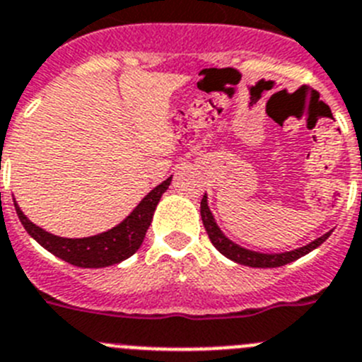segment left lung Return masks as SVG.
<instances>
[{
    "label": "left lung",
    "instance_id": "left-lung-1",
    "mask_svg": "<svg viewBox=\"0 0 362 362\" xmlns=\"http://www.w3.org/2000/svg\"><path fill=\"white\" fill-rule=\"evenodd\" d=\"M200 214H202V221H204V227L209 234V240L218 250H220L226 258L233 259V262L240 263V265H245V267H256V269H272V267H283L286 263L296 262L298 258L308 254L310 250L317 249L325 240H328V236L332 234L327 233L323 234L321 238L310 242L308 245L305 247H299V249L294 250H288V252H281V254H263V252H254V250L249 249H243V247L236 245L234 242H230L229 238L226 234L221 233L220 227L216 226V221H214L213 213L209 211V205H207V197L204 194L200 202Z\"/></svg>",
    "mask_w": 362,
    "mask_h": 362
}]
</instances>
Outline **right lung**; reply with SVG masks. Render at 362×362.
Here are the masks:
<instances>
[{"instance_id":"obj_1","label":"right lung","mask_w":362,"mask_h":362,"mask_svg":"<svg viewBox=\"0 0 362 362\" xmlns=\"http://www.w3.org/2000/svg\"><path fill=\"white\" fill-rule=\"evenodd\" d=\"M171 184V177L151 189L133 213L126 220H122L117 227L106 230V233L95 234L88 238H61L55 234L47 233L45 229L32 223L19 205L14 202L16 213L19 221L27 233L34 238L41 247L52 252L57 258L64 259L70 265L83 267V269H100V267L117 265L124 262L132 254L139 250L146 236V230L151 226L153 213L157 209L160 197L165 193V189Z\"/></svg>"}]
</instances>
